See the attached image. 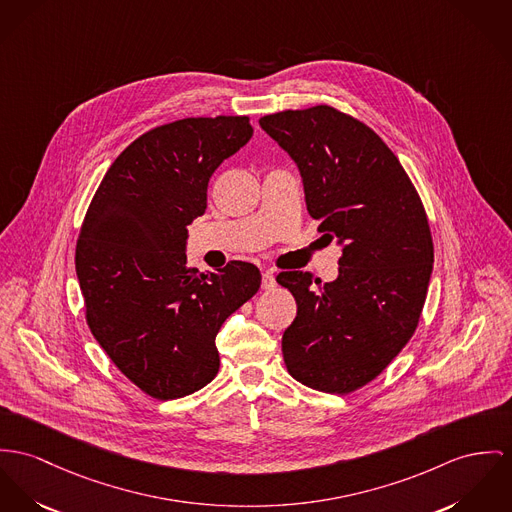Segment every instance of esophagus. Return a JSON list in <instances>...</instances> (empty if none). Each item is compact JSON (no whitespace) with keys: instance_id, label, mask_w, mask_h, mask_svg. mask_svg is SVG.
<instances>
[{"instance_id":"1","label":"esophagus","mask_w":512,"mask_h":512,"mask_svg":"<svg viewBox=\"0 0 512 512\" xmlns=\"http://www.w3.org/2000/svg\"><path fill=\"white\" fill-rule=\"evenodd\" d=\"M275 286L276 280L273 271H265V273H263V290H273Z\"/></svg>"}]
</instances>
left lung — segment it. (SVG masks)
I'll use <instances>...</instances> for the list:
<instances>
[{
    "mask_svg": "<svg viewBox=\"0 0 512 512\" xmlns=\"http://www.w3.org/2000/svg\"><path fill=\"white\" fill-rule=\"evenodd\" d=\"M296 161L317 232L343 245L339 276L284 271L298 312L282 335L294 380L351 394L413 337L433 273L429 218L394 152L364 122L329 105L259 118Z\"/></svg>",
    "mask_w": 512,
    "mask_h": 512,
    "instance_id": "1",
    "label": "left lung"
}]
</instances>
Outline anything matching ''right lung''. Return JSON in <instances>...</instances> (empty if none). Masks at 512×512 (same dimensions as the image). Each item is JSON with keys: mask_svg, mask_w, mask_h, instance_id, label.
Instances as JSON below:
<instances>
[{"mask_svg": "<svg viewBox=\"0 0 512 512\" xmlns=\"http://www.w3.org/2000/svg\"><path fill=\"white\" fill-rule=\"evenodd\" d=\"M251 136L249 117L156 126L113 161L85 212L76 273L87 325L118 370L161 401L214 380L216 335L261 286L253 263L197 273L185 255L212 173Z\"/></svg>", "mask_w": 512, "mask_h": 512, "instance_id": "obj_1", "label": "right lung"}]
</instances>
